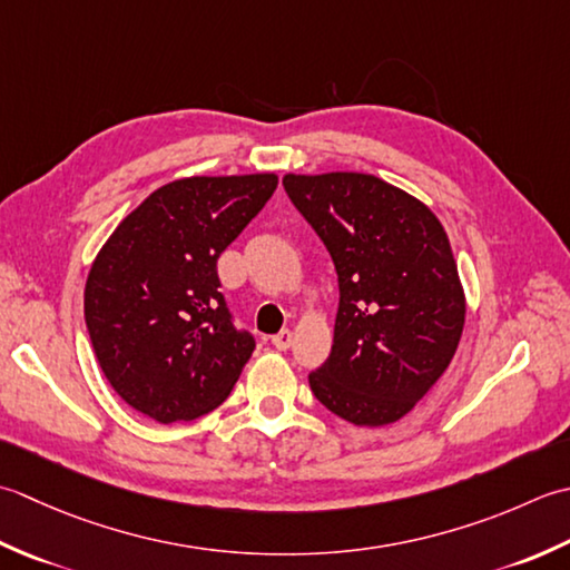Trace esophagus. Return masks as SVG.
<instances>
[{
  "instance_id": "34e87169",
  "label": "esophagus",
  "mask_w": 570,
  "mask_h": 570,
  "mask_svg": "<svg viewBox=\"0 0 570 570\" xmlns=\"http://www.w3.org/2000/svg\"><path fill=\"white\" fill-rule=\"evenodd\" d=\"M271 342H273L275 350L285 352V350H289V344H293V332H289V330H283L281 334H275Z\"/></svg>"
}]
</instances>
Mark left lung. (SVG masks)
<instances>
[{"instance_id": "left-lung-1", "label": "left lung", "mask_w": 570, "mask_h": 570, "mask_svg": "<svg viewBox=\"0 0 570 570\" xmlns=\"http://www.w3.org/2000/svg\"><path fill=\"white\" fill-rule=\"evenodd\" d=\"M285 191L327 246L340 309L315 399L354 425L409 413L455 356L464 293L443 224L374 174H285Z\"/></svg>"}]
</instances>
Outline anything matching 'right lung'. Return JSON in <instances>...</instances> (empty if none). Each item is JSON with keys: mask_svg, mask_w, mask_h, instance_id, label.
<instances>
[{"mask_svg": "<svg viewBox=\"0 0 570 570\" xmlns=\"http://www.w3.org/2000/svg\"><path fill=\"white\" fill-rule=\"evenodd\" d=\"M275 187V174L169 181L120 220L92 261L90 344L135 411L165 425L194 421L234 389L255 340L230 320L216 261Z\"/></svg>", "mask_w": 570, "mask_h": 570, "instance_id": "right-lung-1", "label": "right lung"}]
</instances>
